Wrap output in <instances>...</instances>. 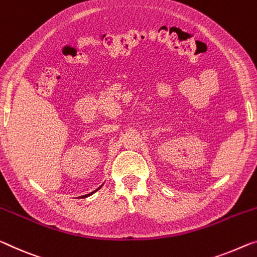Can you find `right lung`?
I'll return each mask as SVG.
<instances>
[{
  "label": "right lung",
  "mask_w": 257,
  "mask_h": 257,
  "mask_svg": "<svg viewBox=\"0 0 257 257\" xmlns=\"http://www.w3.org/2000/svg\"><path fill=\"white\" fill-rule=\"evenodd\" d=\"M102 186H103V185H101V186H100V187H98V188L96 189V191H98V189H100V188H101ZM96 191H94V192H92V193H89V194H87V195H84V196H82V197H86V196H89V195H92V194H93V193H95Z\"/></svg>",
  "instance_id": "obj_1"
}]
</instances>
